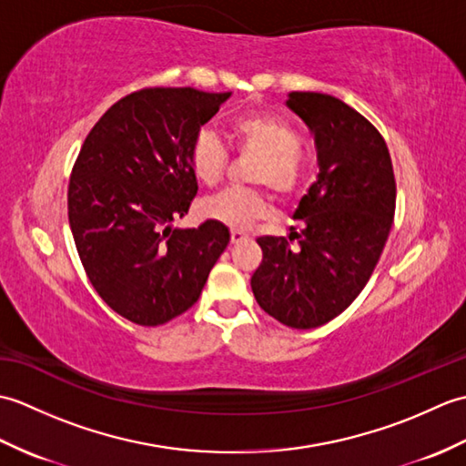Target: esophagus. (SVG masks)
Returning <instances> with one entry per match:
<instances>
[{
  "instance_id": "obj_1",
  "label": "esophagus",
  "mask_w": 466,
  "mask_h": 466,
  "mask_svg": "<svg viewBox=\"0 0 466 466\" xmlns=\"http://www.w3.org/2000/svg\"><path fill=\"white\" fill-rule=\"evenodd\" d=\"M230 238H232V244H238V242L248 240V238H250V234L246 232V230H240V228H232Z\"/></svg>"
}]
</instances>
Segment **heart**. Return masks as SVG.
<instances>
[{"label":"heart","instance_id":"heart-1","mask_svg":"<svg viewBox=\"0 0 466 466\" xmlns=\"http://www.w3.org/2000/svg\"><path fill=\"white\" fill-rule=\"evenodd\" d=\"M228 137L240 154L256 156L250 166V182L264 184L282 196L290 198L300 190L309 174V157L302 152L299 127L284 117L272 114H244L232 120ZM196 180L204 186L222 182L230 162V152L212 130L196 132L187 146ZM202 212L212 220L232 228H244L270 212L266 187H232L206 198Z\"/></svg>","mask_w":466,"mask_h":466}]
</instances>
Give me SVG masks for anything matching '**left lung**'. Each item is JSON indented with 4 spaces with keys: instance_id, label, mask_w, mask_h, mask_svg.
Here are the masks:
<instances>
[{
    "instance_id": "obj_1",
    "label": "left lung",
    "mask_w": 466,
    "mask_h": 466,
    "mask_svg": "<svg viewBox=\"0 0 466 466\" xmlns=\"http://www.w3.org/2000/svg\"><path fill=\"white\" fill-rule=\"evenodd\" d=\"M286 104L314 134L320 174L294 212L302 230L256 240L262 262L250 284L264 312L306 330L336 319L369 282L392 226L397 182L384 137L354 107L316 92H292Z\"/></svg>"
}]
</instances>
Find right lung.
I'll return each mask as SVG.
<instances>
[{
	"label": "right lung",
	"mask_w": 466,
	"mask_h": 466,
	"mask_svg": "<svg viewBox=\"0 0 466 466\" xmlns=\"http://www.w3.org/2000/svg\"><path fill=\"white\" fill-rule=\"evenodd\" d=\"M228 97L142 87L97 120L76 157L67 218L77 254L100 299L134 324H164L194 306L230 242L218 220L170 226L198 192L187 146Z\"/></svg>",
	"instance_id": "1"
}]
</instances>
